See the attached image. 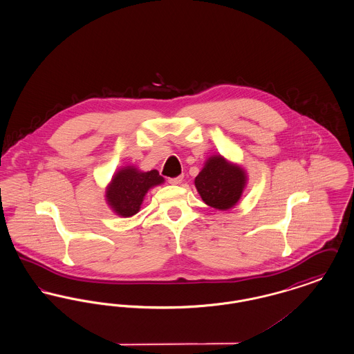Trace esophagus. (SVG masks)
Here are the masks:
<instances>
[{"mask_svg":"<svg viewBox=\"0 0 354 354\" xmlns=\"http://www.w3.org/2000/svg\"><path fill=\"white\" fill-rule=\"evenodd\" d=\"M183 182V176H176V178H169V183L172 185H180Z\"/></svg>","mask_w":354,"mask_h":354,"instance_id":"34e87169","label":"esophagus"}]
</instances>
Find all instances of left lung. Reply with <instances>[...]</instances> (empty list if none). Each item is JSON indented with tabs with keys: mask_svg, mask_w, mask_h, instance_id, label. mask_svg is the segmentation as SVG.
I'll return each mask as SVG.
<instances>
[{
	"mask_svg": "<svg viewBox=\"0 0 354 354\" xmlns=\"http://www.w3.org/2000/svg\"><path fill=\"white\" fill-rule=\"evenodd\" d=\"M247 182L245 169L216 153L205 160L204 167L195 178V187L207 205L227 211L239 203Z\"/></svg>",
	"mask_w": 354,
	"mask_h": 354,
	"instance_id": "8db88e82",
	"label": "left lung"
}]
</instances>
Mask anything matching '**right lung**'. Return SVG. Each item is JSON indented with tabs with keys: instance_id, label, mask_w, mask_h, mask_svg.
<instances>
[{
	"instance_id": "right-lung-1",
	"label": "right lung",
	"mask_w": 354,
	"mask_h": 354,
	"mask_svg": "<svg viewBox=\"0 0 354 354\" xmlns=\"http://www.w3.org/2000/svg\"><path fill=\"white\" fill-rule=\"evenodd\" d=\"M163 183L158 169L145 172L135 166H124L115 171L106 187V203L115 215L131 218L139 212L149 189Z\"/></svg>"
}]
</instances>
